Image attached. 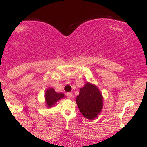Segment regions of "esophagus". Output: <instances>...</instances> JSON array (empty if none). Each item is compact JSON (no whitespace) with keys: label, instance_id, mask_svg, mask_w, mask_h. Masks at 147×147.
<instances>
[{"label":"esophagus","instance_id":"1","mask_svg":"<svg viewBox=\"0 0 147 147\" xmlns=\"http://www.w3.org/2000/svg\"><path fill=\"white\" fill-rule=\"evenodd\" d=\"M66 96H67V97H68V99H70V98H71V97H72V92H67V93H66Z\"/></svg>","mask_w":147,"mask_h":147}]
</instances>
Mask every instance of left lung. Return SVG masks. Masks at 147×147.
Wrapping results in <instances>:
<instances>
[{
	"label": "left lung",
	"mask_w": 147,
	"mask_h": 147,
	"mask_svg": "<svg viewBox=\"0 0 147 147\" xmlns=\"http://www.w3.org/2000/svg\"><path fill=\"white\" fill-rule=\"evenodd\" d=\"M103 98L97 86L87 83L79 90L76 103L82 114L88 119H94L102 109Z\"/></svg>",
	"instance_id": "left-lung-1"
}]
</instances>
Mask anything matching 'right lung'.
Returning <instances> with one entry per match:
<instances>
[{
    "mask_svg": "<svg viewBox=\"0 0 147 147\" xmlns=\"http://www.w3.org/2000/svg\"><path fill=\"white\" fill-rule=\"evenodd\" d=\"M63 97H64L63 93L56 92L53 88H49L45 92V98L48 107H51L52 106H54L57 101L60 100Z\"/></svg>",
    "mask_w": 147,
    "mask_h": 147,
    "instance_id": "1",
    "label": "right lung"
}]
</instances>
